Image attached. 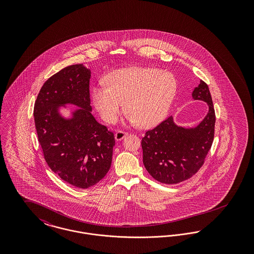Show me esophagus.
<instances>
[{"mask_svg": "<svg viewBox=\"0 0 254 254\" xmlns=\"http://www.w3.org/2000/svg\"><path fill=\"white\" fill-rule=\"evenodd\" d=\"M127 135V133L119 130V131L115 133V139H116V141H121Z\"/></svg>", "mask_w": 254, "mask_h": 254, "instance_id": "obj_1", "label": "esophagus"}]
</instances>
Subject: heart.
Segmentation results:
<instances>
[{"instance_id":"1","label":"heart","mask_w":254,"mask_h":254,"mask_svg":"<svg viewBox=\"0 0 254 254\" xmlns=\"http://www.w3.org/2000/svg\"><path fill=\"white\" fill-rule=\"evenodd\" d=\"M107 85H95L92 102L102 119L112 124L123 107L131 125L150 127L162 121L175 98L177 84L169 73L151 67H127L107 77Z\"/></svg>"}]
</instances>
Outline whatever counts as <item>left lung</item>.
<instances>
[{
  "instance_id": "8db88e82",
  "label": "left lung",
  "mask_w": 254,
  "mask_h": 254,
  "mask_svg": "<svg viewBox=\"0 0 254 254\" xmlns=\"http://www.w3.org/2000/svg\"><path fill=\"white\" fill-rule=\"evenodd\" d=\"M191 96L193 100L205 102L208 107L205 118L196 127L178 126L170 116L146 131L142 139L144 166L160 183L173 185L190 178L203 166L212 145L215 112L205 82L200 81Z\"/></svg>"
}]
</instances>
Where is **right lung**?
Segmentation results:
<instances>
[{
  "mask_svg": "<svg viewBox=\"0 0 254 254\" xmlns=\"http://www.w3.org/2000/svg\"><path fill=\"white\" fill-rule=\"evenodd\" d=\"M91 71L72 64L51 76L42 86L34 105L39 143L49 168L63 181L87 189L108 173L114 134L92 115L89 96ZM67 105L78 109L69 110ZM69 110L65 118L60 111Z\"/></svg>",
  "mask_w": 254,
  "mask_h": 254,
  "instance_id": "right-lung-1",
  "label": "right lung"
}]
</instances>
